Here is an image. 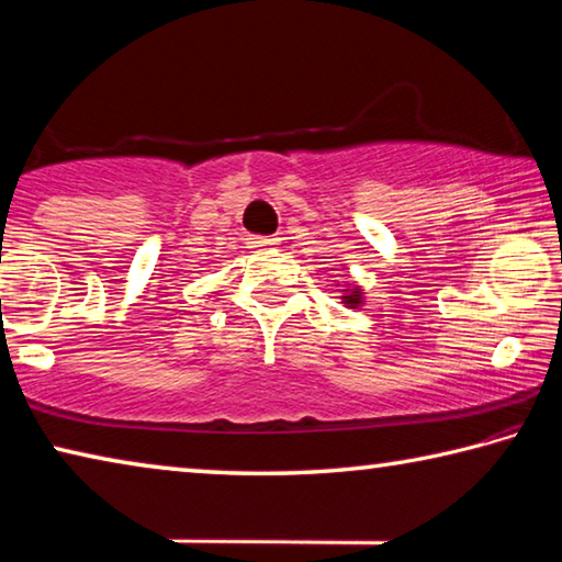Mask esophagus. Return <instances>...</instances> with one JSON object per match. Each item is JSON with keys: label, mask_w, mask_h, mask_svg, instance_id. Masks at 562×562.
Returning a JSON list of instances; mask_svg holds the SVG:
<instances>
[{"label": "esophagus", "mask_w": 562, "mask_h": 562, "mask_svg": "<svg viewBox=\"0 0 562 562\" xmlns=\"http://www.w3.org/2000/svg\"><path fill=\"white\" fill-rule=\"evenodd\" d=\"M247 245L255 247V250H270V247L280 245V237L268 235V237H247Z\"/></svg>", "instance_id": "esophagus-1"}]
</instances>
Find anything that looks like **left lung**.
I'll return each mask as SVG.
<instances>
[{
	"instance_id": "8db88e82",
	"label": "left lung",
	"mask_w": 562,
	"mask_h": 562,
	"mask_svg": "<svg viewBox=\"0 0 562 562\" xmlns=\"http://www.w3.org/2000/svg\"><path fill=\"white\" fill-rule=\"evenodd\" d=\"M341 302L349 304V307H359V304H361V290L359 288L345 290V297H341Z\"/></svg>"
}]
</instances>
